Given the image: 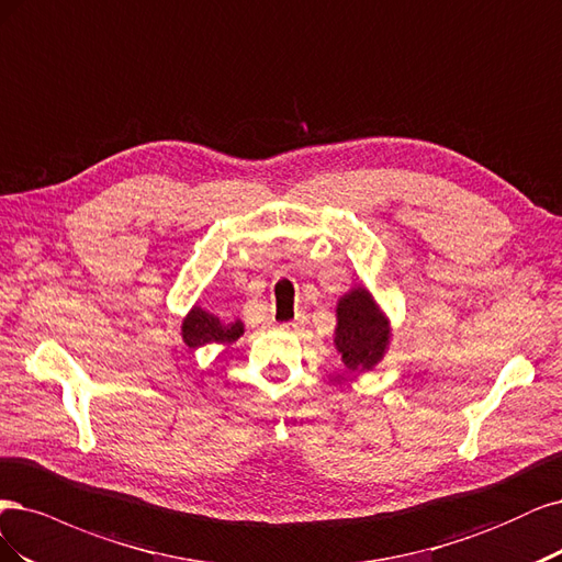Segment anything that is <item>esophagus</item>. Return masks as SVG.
Returning <instances> with one entry per match:
<instances>
[{
	"label": "esophagus",
	"instance_id": "esophagus-1",
	"mask_svg": "<svg viewBox=\"0 0 562 562\" xmlns=\"http://www.w3.org/2000/svg\"><path fill=\"white\" fill-rule=\"evenodd\" d=\"M305 327V317L303 315H296V319H292V322H284V324H280V331H286V334H296V331H301Z\"/></svg>",
	"mask_w": 562,
	"mask_h": 562
}]
</instances>
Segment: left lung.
Segmentation results:
<instances>
[{
	"label": "left lung",
	"mask_w": 562,
	"mask_h": 562,
	"mask_svg": "<svg viewBox=\"0 0 562 562\" xmlns=\"http://www.w3.org/2000/svg\"><path fill=\"white\" fill-rule=\"evenodd\" d=\"M392 324L364 284L350 286L336 303L334 346L350 373L373 371L390 350Z\"/></svg>",
	"instance_id": "1"
}]
</instances>
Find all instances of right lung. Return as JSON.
I'll use <instances>...</instances> for the list:
<instances>
[{"label": "right lung", "instance_id": "right-lung-1", "mask_svg": "<svg viewBox=\"0 0 562 562\" xmlns=\"http://www.w3.org/2000/svg\"><path fill=\"white\" fill-rule=\"evenodd\" d=\"M245 334L243 319L222 322L216 315L207 313L205 307L193 305L191 311L182 319V340L189 348H201V346H226V342H235Z\"/></svg>", "mask_w": 562, "mask_h": 562}]
</instances>
